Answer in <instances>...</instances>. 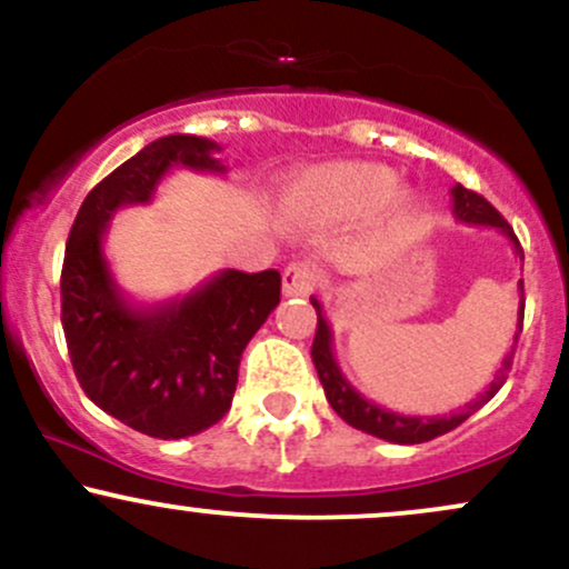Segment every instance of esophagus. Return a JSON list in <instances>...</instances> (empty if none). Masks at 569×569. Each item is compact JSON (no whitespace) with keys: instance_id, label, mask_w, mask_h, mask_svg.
<instances>
[{"instance_id":"34e87169","label":"esophagus","mask_w":569,"mask_h":569,"mask_svg":"<svg viewBox=\"0 0 569 569\" xmlns=\"http://www.w3.org/2000/svg\"><path fill=\"white\" fill-rule=\"evenodd\" d=\"M318 286V272L310 264H289L283 270V293L286 297H307Z\"/></svg>"}]
</instances>
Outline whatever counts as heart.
I'll return each mask as SVG.
<instances>
[{"mask_svg":"<svg viewBox=\"0 0 569 569\" xmlns=\"http://www.w3.org/2000/svg\"><path fill=\"white\" fill-rule=\"evenodd\" d=\"M411 194L396 187V173L380 162H329L299 173L286 187L283 211L305 224H345L367 213L388 221L407 217Z\"/></svg>","mask_w":569,"mask_h":569,"instance_id":"heart-1","label":"heart"}]
</instances>
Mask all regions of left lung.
Instances as JSON below:
<instances>
[{"instance_id":"1","label":"left lung","mask_w":569,"mask_h":569,"mask_svg":"<svg viewBox=\"0 0 569 569\" xmlns=\"http://www.w3.org/2000/svg\"><path fill=\"white\" fill-rule=\"evenodd\" d=\"M452 213L462 224H481V227H495V230L506 234L508 240L513 243V251L525 259V251H521L519 240L511 230L506 219L495 211L489 202L481 198V194L471 192L462 184L452 187ZM312 307L318 312V329H316V339H312V363L318 369V380H321L326 398H329L331 409L342 417L345 422L352 428L363 430V433L377 436V439H385L390 443H422L436 439V436L449 433L455 430L460 422H466L473 411H479L485 403L492 398L506 382V375L511 371L513 363V350L516 342H519L521 335V323H525V283L519 280V321H516V335H513V345L511 352L502 358V367L495 380L489 382V388L481 393L476 401L468 403L466 409L460 411H449V415H436V417H409V415H398V411H390L380 407V403L369 401L367 396L358 393L352 385L345 380V375L337 367V358H335V345H331V326L326 321L323 316V307L318 302L316 297H310Z\"/></svg>"}]
</instances>
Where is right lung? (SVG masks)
<instances>
[{
    "mask_svg": "<svg viewBox=\"0 0 569 569\" xmlns=\"http://www.w3.org/2000/svg\"><path fill=\"white\" fill-rule=\"evenodd\" d=\"M219 143L173 133L147 143L90 189L61 270V323L84 396L152 439H184L230 411L246 345L280 302V272L221 270L187 297L133 305L103 257L122 206H143L171 168L224 173Z\"/></svg>",
    "mask_w": 569,
    "mask_h": 569,
    "instance_id": "right-lung-1",
    "label": "right lung"
}]
</instances>
